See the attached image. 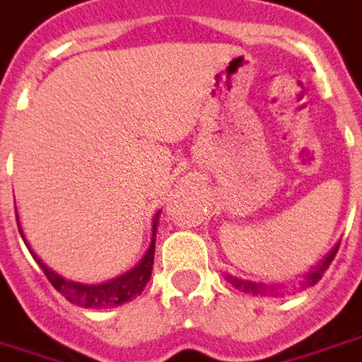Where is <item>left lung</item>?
Returning <instances> with one entry per match:
<instances>
[{
	"instance_id": "8db88e82",
	"label": "left lung",
	"mask_w": 362,
	"mask_h": 362,
	"mask_svg": "<svg viewBox=\"0 0 362 362\" xmlns=\"http://www.w3.org/2000/svg\"><path fill=\"white\" fill-rule=\"evenodd\" d=\"M337 249H339V247H335V249H333V251H331L329 255L325 257V260H323L322 264H317V267H315V269H313L312 272H310V274L305 276V282H304L305 288L315 286V284H317V282L322 280V276L325 274V270L329 269L331 260L335 259V255H337ZM229 280H231V284H233V286L243 288V290H251V292H262V290H264L262 286H257V284H252V282H241V280H237V278H229Z\"/></svg>"
}]
</instances>
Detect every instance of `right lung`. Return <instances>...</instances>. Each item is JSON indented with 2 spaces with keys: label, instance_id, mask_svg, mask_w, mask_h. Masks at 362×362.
Wrapping results in <instances>:
<instances>
[{
  "label": "right lung",
  "instance_id": "add662e5",
  "mask_svg": "<svg viewBox=\"0 0 362 362\" xmlns=\"http://www.w3.org/2000/svg\"><path fill=\"white\" fill-rule=\"evenodd\" d=\"M158 217V216H156ZM156 229V219L153 223V233ZM21 231V229H19ZM33 259L39 262V267L45 272V276L49 278V282L57 288L60 294L66 298L68 302L82 308H107V305H119L129 302L131 298L139 296L145 290L146 282L151 280V272H153V260H155V239L151 243L148 251H146L145 259L139 262L135 269L123 274L117 280H111L105 284H95V286H88V284H78V282H70L66 278L58 276L54 270H50L47 264H42V260L31 251Z\"/></svg>",
  "mask_w": 362,
  "mask_h": 362
}]
</instances>
